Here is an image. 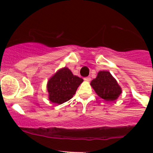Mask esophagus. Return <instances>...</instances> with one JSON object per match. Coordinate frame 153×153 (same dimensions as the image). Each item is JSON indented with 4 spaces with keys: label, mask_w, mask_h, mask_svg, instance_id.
<instances>
[{
    "label": "esophagus",
    "mask_w": 153,
    "mask_h": 153,
    "mask_svg": "<svg viewBox=\"0 0 153 153\" xmlns=\"http://www.w3.org/2000/svg\"><path fill=\"white\" fill-rule=\"evenodd\" d=\"M84 81H91V78H90V77H86V78H84Z\"/></svg>",
    "instance_id": "esophagus-1"
}]
</instances>
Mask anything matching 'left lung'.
Wrapping results in <instances>:
<instances>
[{"instance_id": "8db88e82", "label": "left lung", "mask_w": 153, "mask_h": 153, "mask_svg": "<svg viewBox=\"0 0 153 153\" xmlns=\"http://www.w3.org/2000/svg\"><path fill=\"white\" fill-rule=\"evenodd\" d=\"M91 86L97 95L107 101H113L121 93L116 80L107 71H100L96 78L91 81Z\"/></svg>"}]
</instances>
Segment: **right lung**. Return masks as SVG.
Listing matches in <instances>:
<instances>
[{
  "instance_id": "1",
  "label": "right lung",
  "mask_w": 153,
  "mask_h": 153,
  "mask_svg": "<svg viewBox=\"0 0 153 153\" xmlns=\"http://www.w3.org/2000/svg\"><path fill=\"white\" fill-rule=\"evenodd\" d=\"M83 81L82 78L74 75L68 68L60 69L48 81L49 99L58 104L69 101Z\"/></svg>"
}]
</instances>
